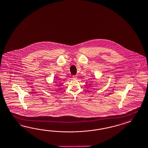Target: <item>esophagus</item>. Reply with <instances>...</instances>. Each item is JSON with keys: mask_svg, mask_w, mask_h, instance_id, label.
Returning <instances> with one entry per match:
<instances>
[{"mask_svg": "<svg viewBox=\"0 0 148 148\" xmlns=\"http://www.w3.org/2000/svg\"><path fill=\"white\" fill-rule=\"evenodd\" d=\"M73 79H77V76L76 75L73 76Z\"/></svg>", "mask_w": 148, "mask_h": 148, "instance_id": "1", "label": "esophagus"}]
</instances>
